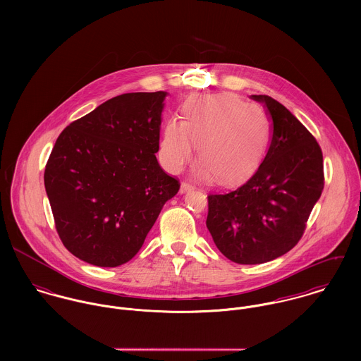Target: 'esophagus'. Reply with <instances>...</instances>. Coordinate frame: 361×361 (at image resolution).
<instances>
[{"label":"esophagus","mask_w":361,"mask_h":361,"mask_svg":"<svg viewBox=\"0 0 361 361\" xmlns=\"http://www.w3.org/2000/svg\"><path fill=\"white\" fill-rule=\"evenodd\" d=\"M190 190H193V186L190 183H188V182H182L180 193H186V192H190Z\"/></svg>","instance_id":"1"}]
</instances>
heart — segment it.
<instances>
[{
    "mask_svg": "<svg viewBox=\"0 0 361 361\" xmlns=\"http://www.w3.org/2000/svg\"><path fill=\"white\" fill-rule=\"evenodd\" d=\"M269 135L267 112L233 94L192 100L183 121L169 119L159 143V161L173 173L180 172L199 146V175L222 185L246 179L256 168Z\"/></svg>",
    "mask_w": 361,
    "mask_h": 361,
    "instance_id": "b5f03b06",
    "label": "heart"
}]
</instances>
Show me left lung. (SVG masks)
I'll use <instances>...</instances> for the list:
<instances>
[{
    "instance_id": "8db88e82",
    "label": "left lung",
    "mask_w": 361,
    "mask_h": 361,
    "mask_svg": "<svg viewBox=\"0 0 361 361\" xmlns=\"http://www.w3.org/2000/svg\"><path fill=\"white\" fill-rule=\"evenodd\" d=\"M272 119L271 145L240 188L208 196L207 228L238 264H262L293 249L324 189L322 152L305 125L269 96H252Z\"/></svg>"
}]
</instances>
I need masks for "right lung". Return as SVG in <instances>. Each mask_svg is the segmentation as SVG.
<instances>
[{
  "mask_svg": "<svg viewBox=\"0 0 361 361\" xmlns=\"http://www.w3.org/2000/svg\"><path fill=\"white\" fill-rule=\"evenodd\" d=\"M165 92L126 93L58 136L44 186L63 246L97 267L135 257L180 183L158 164Z\"/></svg>",
  "mask_w": 361,
  "mask_h": 361,
  "instance_id": "add662e5",
  "label": "right lung"
}]
</instances>
